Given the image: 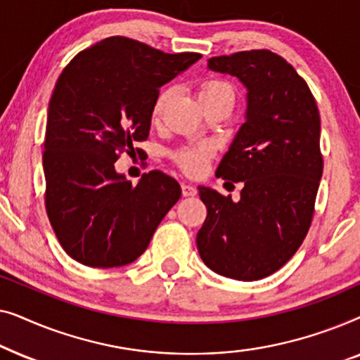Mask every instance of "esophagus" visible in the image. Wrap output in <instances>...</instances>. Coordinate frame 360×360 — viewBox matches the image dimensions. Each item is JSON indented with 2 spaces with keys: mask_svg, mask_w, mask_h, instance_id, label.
<instances>
[{
  "mask_svg": "<svg viewBox=\"0 0 360 360\" xmlns=\"http://www.w3.org/2000/svg\"><path fill=\"white\" fill-rule=\"evenodd\" d=\"M196 193H198V190H196L193 185L181 184V195H184V196H195Z\"/></svg>",
  "mask_w": 360,
  "mask_h": 360,
  "instance_id": "esophagus-1",
  "label": "esophagus"
}]
</instances>
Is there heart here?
Returning <instances> with one entry per match:
<instances>
[{
    "label": "heart",
    "instance_id": "heart-1",
    "mask_svg": "<svg viewBox=\"0 0 360 360\" xmlns=\"http://www.w3.org/2000/svg\"><path fill=\"white\" fill-rule=\"evenodd\" d=\"M172 91H174V88L165 86L164 90H160L159 95L155 96L154 105H152V117H154V120L162 116L167 103L170 100ZM224 95L234 96V88L231 86V83L221 80V78H206V80L201 82L200 85L201 103L216 100V98L224 96ZM211 155H213V149H211L210 146L203 144L198 147H186V149H180L175 152L174 162L185 172V174L200 175L205 172Z\"/></svg>",
    "mask_w": 360,
    "mask_h": 360
}]
</instances>
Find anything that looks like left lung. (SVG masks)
<instances>
[{"label":"left lung","instance_id":"left-lung-1","mask_svg":"<svg viewBox=\"0 0 360 360\" xmlns=\"http://www.w3.org/2000/svg\"><path fill=\"white\" fill-rule=\"evenodd\" d=\"M208 68L248 86L245 122L216 170L244 188L233 201L198 186L208 214L196 245L213 272L252 282L283 267L307 238L323 175L321 120L308 83L278 53L211 57Z\"/></svg>","mask_w":360,"mask_h":360}]
</instances>
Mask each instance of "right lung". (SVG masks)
<instances>
[{
    "instance_id": "obj_1",
    "label": "right lung",
    "mask_w": 360,
    "mask_h": 360,
    "mask_svg": "<svg viewBox=\"0 0 360 360\" xmlns=\"http://www.w3.org/2000/svg\"><path fill=\"white\" fill-rule=\"evenodd\" d=\"M201 53H167L124 36L103 39L63 68L44 137L46 210L63 250L86 267H121L144 252L179 201L175 179L152 170L132 185L121 154H141L159 88Z\"/></svg>"
}]
</instances>
